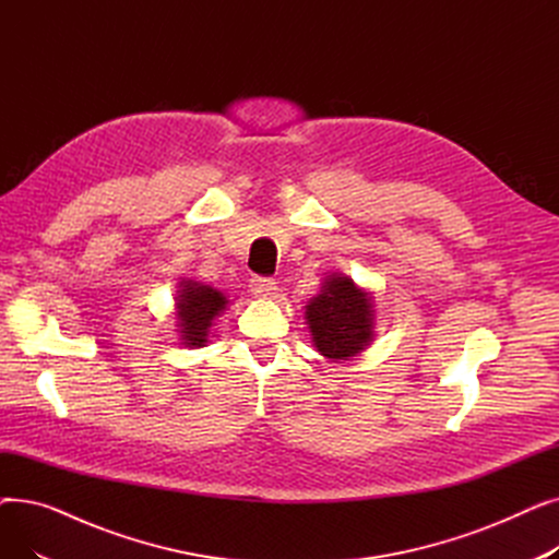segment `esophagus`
<instances>
[{
	"mask_svg": "<svg viewBox=\"0 0 559 559\" xmlns=\"http://www.w3.org/2000/svg\"><path fill=\"white\" fill-rule=\"evenodd\" d=\"M251 295L255 299H272L276 295V283L274 278H264V276H255L251 278Z\"/></svg>",
	"mask_w": 559,
	"mask_h": 559,
	"instance_id": "obj_1",
	"label": "esophagus"
}]
</instances>
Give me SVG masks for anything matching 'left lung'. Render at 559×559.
I'll list each match as a JSON object with an SVG mask.
<instances>
[{
  "mask_svg": "<svg viewBox=\"0 0 559 559\" xmlns=\"http://www.w3.org/2000/svg\"><path fill=\"white\" fill-rule=\"evenodd\" d=\"M312 342L324 358L348 360L373 340V304L369 292L348 276L331 274L319 295L306 306Z\"/></svg>",
  "mask_w": 559,
  "mask_h": 559,
  "instance_id": "1",
  "label": "left lung"
}]
</instances>
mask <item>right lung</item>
Returning <instances> with one entry per match:
<instances>
[{
  "label": "right lung",
  "mask_w": 559,
  "mask_h": 559,
  "mask_svg": "<svg viewBox=\"0 0 559 559\" xmlns=\"http://www.w3.org/2000/svg\"><path fill=\"white\" fill-rule=\"evenodd\" d=\"M179 297H176V319H179L181 340L190 348L203 346L209 331L213 326L215 317H219L228 299L219 289L211 285H201L194 281H181L179 283Z\"/></svg>",
  "instance_id": "add662e5"
}]
</instances>
